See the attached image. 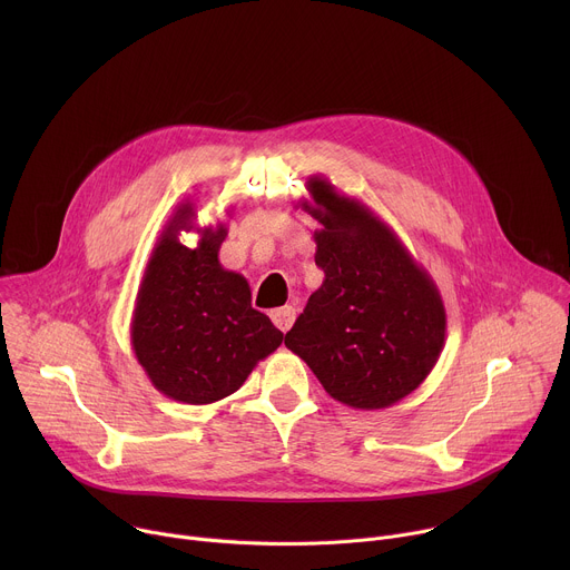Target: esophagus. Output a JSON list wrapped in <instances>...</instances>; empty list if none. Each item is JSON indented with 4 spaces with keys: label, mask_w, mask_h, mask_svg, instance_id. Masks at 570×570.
I'll list each match as a JSON object with an SVG mask.
<instances>
[{
    "label": "esophagus",
    "mask_w": 570,
    "mask_h": 570,
    "mask_svg": "<svg viewBox=\"0 0 570 570\" xmlns=\"http://www.w3.org/2000/svg\"><path fill=\"white\" fill-rule=\"evenodd\" d=\"M271 317H273V322L277 324V330L288 332V330L293 327V322H295V306H282V308H275V311L271 313Z\"/></svg>",
    "instance_id": "esophagus-1"
}]
</instances>
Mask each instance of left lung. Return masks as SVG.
<instances>
[{"instance_id": "left-lung-1", "label": "left lung", "mask_w": 570, "mask_h": 570, "mask_svg": "<svg viewBox=\"0 0 570 570\" xmlns=\"http://www.w3.org/2000/svg\"><path fill=\"white\" fill-rule=\"evenodd\" d=\"M299 200L313 232L322 286L284 345L322 387L356 411H381L417 390L435 367L446 311L433 277L367 205L322 176Z\"/></svg>"}]
</instances>
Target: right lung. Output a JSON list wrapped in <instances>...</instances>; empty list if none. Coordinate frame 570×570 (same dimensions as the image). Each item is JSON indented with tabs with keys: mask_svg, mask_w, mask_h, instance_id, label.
I'll use <instances>...</instances> for the list:
<instances>
[{
	"mask_svg": "<svg viewBox=\"0 0 570 570\" xmlns=\"http://www.w3.org/2000/svg\"><path fill=\"white\" fill-rule=\"evenodd\" d=\"M196 228V249L180 230ZM227 227H196L194 203H183L157 236L137 291L130 343L146 376L174 401L203 405L236 392L284 334L253 308L248 279L218 262Z\"/></svg>",
	"mask_w": 570,
	"mask_h": 570,
	"instance_id": "right-lung-1",
	"label": "right lung"
}]
</instances>
